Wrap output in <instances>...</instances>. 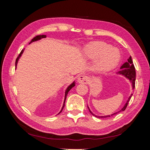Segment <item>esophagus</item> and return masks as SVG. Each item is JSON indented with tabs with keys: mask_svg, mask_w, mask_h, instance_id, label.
Returning a JSON list of instances; mask_svg holds the SVG:
<instances>
[{
	"mask_svg": "<svg viewBox=\"0 0 150 150\" xmlns=\"http://www.w3.org/2000/svg\"><path fill=\"white\" fill-rule=\"evenodd\" d=\"M78 82L81 84H87L89 81V78L88 76L84 75H81L78 77Z\"/></svg>",
	"mask_w": 150,
	"mask_h": 150,
	"instance_id": "obj_1",
	"label": "esophagus"
}]
</instances>
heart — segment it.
<instances>
[{"instance_id":"1","label":"heart","mask_w":150,"mask_h":150,"mask_svg":"<svg viewBox=\"0 0 150 150\" xmlns=\"http://www.w3.org/2000/svg\"><path fill=\"white\" fill-rule=\"evenodd\" d=\"M83 53L87 58L97 59L95 68L101 71L114 68L120 59L119 49L103 41L89 43L84 47Z\"/></svg>"}]
</instances>
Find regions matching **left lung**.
<instances>
[{
	"label": "left lung",
	"instance_id": "8db88e82",
	"mask_svg": "<svg viewBox=\"0 0 150 150\" xmlns=\"http://www.w3.org/2000/svg\"><path fill=\"white\" fill-rule=\"evenodd\" d=\"M120 69L121 70L120 71H119V72H118V73L119 74H120V75H122L124 76H125V77L128 79L129 80L131 81V82L132 83V86H133V89L135 88V77H136V72H135V66L134 65H133V60L132 59V57H129V58L128 59V62H126L124 64L120 67ZM133 95V94L132 93L131 94V96H130L128 98V101H127V103H126V104L124 105V106L122 108V109L120 110L119 111H118V112H116L115 113L112 115H106V116H102V117H100V116H96L95 115H93V113H92L91 112L90 110L88 109L89 110H90V113L91 114H93L94 116H95L96 117H98V118H106V117H110L111 116H113L114 115H115L118 113L120 112V111H124L126 110V108L127 107V106H128V103L129 101L130 100V98H131L132 96Z\"/></svg>",
	"mask_w": 150,
	"mask_h": 150
}]
</instances>
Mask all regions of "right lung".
<instances>
[{
  "instance_id": "obj_1",
  "label": "right lung",
  "mask_w": 150,
  "mask_h": 150,
  "mask_svg": "<svg viewBox=\"0 0 150 150\" xmlns=\"http://www.w3.org/2000/svg\"><path fill=\"white\" fill-rule=\"evenodd\" d=\"M46 35H37V36H36L35 37H34L33 39L31 40V41L30 42V43H31L32 42H34V41H37V40H40V39H42V38H46ZM23 52H24V50H22V51H21V52L20 53V54H19L18 55V57L17 58V59H16V61H15V69H16V67H17V62H18V59L20 58V57L21 56V55L22 54V53H23ZM75 82H73V83L70 85V86H69L68 87V88L66 89V92H65V98H64V104H63V106H62V110H61V111H60V113L61 112V111H62V110H63V108H64V103H65V101H66V97H67V95H68V92H69V91L71 90V89L73 88V87H74L75 86Z\"/></svg>"
}]
</instances>
